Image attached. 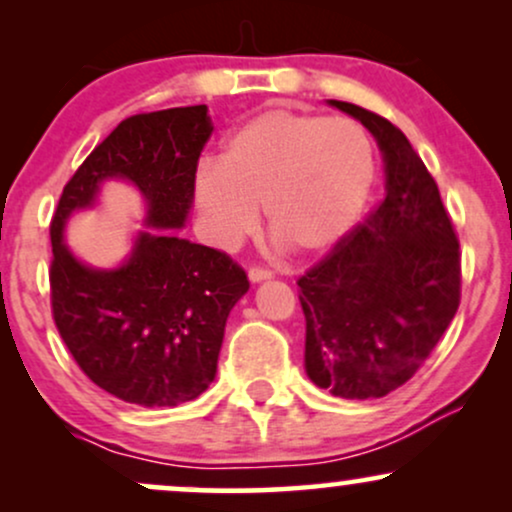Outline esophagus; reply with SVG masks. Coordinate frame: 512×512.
<instances>
[{
    "instance_id": "obj_1",
    "label": "esophagus",
    "mask_w": 512,
    "mask_h": 512,
    "mask_svg": "<svg viewBox=\"0 0 512 512\" xmlns=\"http://www.w3.org/2000/svg\"><path fill=\"white\" fill-rule=\"evenodd\" d=\"M248 276H250L252 284H260V281L272 279V272H269V269H262V267H250Z\"/></svg>"
}]
</instances>
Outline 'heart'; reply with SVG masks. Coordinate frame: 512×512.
Returning <instances> with one entry per match:
<instances>
[{
	"instance_id": "obj_1",
	"label": "heart",
	"mask_w": 512,
	"mask_h": 512,
	"mask_svg": "<svg viewBox=\"0 0 512 512\" xmlns=\"http://www.w3.org/2000/svg\"><path fill=\"white\" fill-rule=\"evenodd\" d=\"M373 146L356 122L262 110L202 168L195 197L216 243L238 245L264 209L269 236L298 255H320L358 221L373 185Z\"/></svg>"
}]
</instances>
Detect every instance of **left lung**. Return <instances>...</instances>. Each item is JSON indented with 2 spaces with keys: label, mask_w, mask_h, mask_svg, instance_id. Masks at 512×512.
<instances>
[{
  "label": "left lung",
  "mask_w": 512,
  "mask_h": 512,
  "mask_svg": "<svg viewBox=\"0 0 512 512\" xmlns=\"http://www.w3.org/2000/svg\"><path fill=\"white\" fill-rule=\"evenodd\" d=\"M385 161V197L308 269L301 286L305 373L344 399L402 387L448 330L460 305V243L436 180L402 129L354 103Z\"/></svg>",
  "instance_id": "8db88e82"
}]
</instances>
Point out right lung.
I'll use <instances>...</instances> for the list:
<instances>
[{"label": "right lung", "mask_w": 512, "mask_h": 512, "mask_svg": "<svg viewBox=\"0 0 512 512\" xmlns=\"http://www.w3.org/2000/svg\"><path fill=\"white\" fill-rule=\"evenodd\" d=\"M211 129L207 105L127 117L64 185L50 223L60 337L93 383L139 407H178L214 383L228 313L250 289L226 252L178 236ZM105 179L143 192L150 226L115 270L88 268L63 243L68 216L90 208Z\"/></svg>", "instance_id": "1"}]
</instances>
